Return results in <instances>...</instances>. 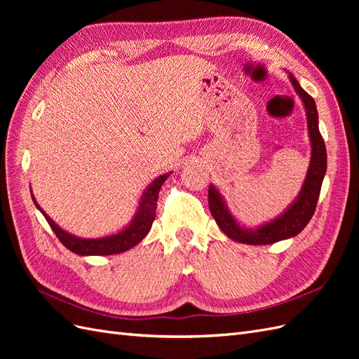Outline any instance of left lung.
I'll use <instances>...</instances> for the list:
<instances>
[{"mask_svg":"<svg viewBox=\"0 0 359 359\" xmlns=\"http://www.w3.org/2000/svg\"><path fill=\"white\" fill-rule=\"evenodd\" d=\"M290 76V82L293 88L301 97V100L306 106L307 112V124H309V135L311 140V161L307 172L306 181L302 184L298 199L293 202L289 210L281 214L278 219L257 227V229H243V227L235 222L231 212L227 211L226 205L220 193L212 186L208 189V205L212 217L220 229L233 241L244 243L250 245H265L273 244L286 238L298 235L304 227L307 226L310 219L316 211V205L319 201L322 181L327 172V148H325L323 137L319 132L318 126V109L313 97L301 88L298 81Z\"/></svg>","mask_w":359,"mask_h":359,"instance_id":"8db88e82","label":"left lung"}]
</instances>
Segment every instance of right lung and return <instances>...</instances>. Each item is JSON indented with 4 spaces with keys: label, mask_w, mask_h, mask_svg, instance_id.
<instances>
[{
    "label": "right lung",
    "mask_w": 359,
    "mask_h": 359,
    "mask_svg": "<svg viewBox=\"0 0 359 359\" xmlns=\"http://www.w3.org/2000/svg\"><path fill=\"white\" fill-rule=\"evenodd\" d=\"M168 177H169V173H165V175H161L151 182V186L144 191V196H142V199H140L137 212L128 227H126L124 231H121L116 235L95 238V240H82V238L73 236V235L67 233L66 231H62L61 227L57 223H53L50 217L40 208L34 198H32V201H34L36 206L41 211V214L45 215L46 222L49 223L50 229L55 232L58 240L64 244V247H67L70 252H73L76 255H81V256L116 255V253H123V252H126V250L139 244L144 240L145 235L149 232L151 224H153V222L156 219L158 191L163 186V182L168 180Z\"/></svg>",
    "instance_id": "1"
}]
</instances>
